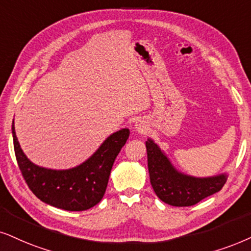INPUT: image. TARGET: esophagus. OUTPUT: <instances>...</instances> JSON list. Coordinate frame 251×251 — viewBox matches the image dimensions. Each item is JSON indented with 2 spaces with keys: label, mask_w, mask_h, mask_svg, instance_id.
Here are the masks:
<instances>
[{
  "label": "esophagus",
  "mask_w": 251,
  "mask_h": 251,
  "mask_svg": "<svg viewBox=\"0 0 251 251\" xmlns=\"http://www.w3.org/2000/svg\"><path fill=\"white\" fill-rule=\"evenodd\" d=\"M134 128L138 132H145L146 129H147V125H145V122L138 119V120H135V123H134Z\"/></svg>",
  "instance_id": "esophagus-1"
}]
</instances>
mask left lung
Here are the masks:
<instances>
[{
    "mask_svg": "<svg viewBox=\"0 0 251 251\" xmlns=\"http://www.w3.org/2000/svg\"><path fill=\"white\" fill-rule=\"evenodd\" d=\"M146 148L151 184L166 204L178 207L192 206L220 191L226 183V174L201 178L179 173L151 139L146 141Z\"/></svg>",
    "mask_w": 251,
    "mask_h": 251,
    "instance_id": "obj_1",
    "label": "left lung"
}]
</instances>
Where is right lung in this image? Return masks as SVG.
<instances>
[{
    "label": "right lung",
    "instance_id": "add662e5",
    "mask_svg": "<svg viewBox=\"0 0 251 251\" xmlns=\"http://www.w3.org/2000/svg\"><path fill=\"white\" fill-rule=\"evenodd\" d=\"M11 129L16 160L28 188L41 201L66 211H85L102 201L113 162L129 135L128 128L120 129L80 166L53 170L31 162L17 140L14 122Z\"/></svg>",
    "mask_w": 251,
    "mask_h": 251
}]
</instances>
